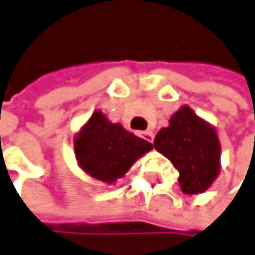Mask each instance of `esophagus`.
<instances>
[{
	"instance_id": "obj_1",
	"label": "esophagus",
	"mask_w": 255,
	"mask_h": 255,
	"mask_svg": "<svg viewBox=\"0 0 255 255\" xmlns=\"http://www.w3.org/2000/svg\"><path fill=\"white\" fill-rule=\"evenodd\" d=\"M140 134H142V137H143V139H146V140H148V142H153V139H154V133H153L151 130L142 131Z\"/></svg>"
}]
</instances>
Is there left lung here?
I'll return each mask as SVG.
<instances>
[{
  "mask_svg": "<svg viewBox=\"0 0 255 255\" xmlns=\"http://www.w3.org/2000/svg\"><path fill=\"white\" fill-rule=\"evenodd\" d=\"M153 145L173 162L180 190L188 196L205 193L220 173L219 134L188 105H182L170 118L168 127L159 130Z\"/></svg>",
  "mask_w": 255,
  "mask_h": 255,
  "instance_id": "left-lung-1",
  "label": "left lung"
}]
</instances>
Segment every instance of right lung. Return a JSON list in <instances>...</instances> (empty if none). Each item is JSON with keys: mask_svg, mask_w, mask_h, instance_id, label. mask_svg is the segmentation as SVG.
Here are the masks:
<instances>
[{"mask_svg": "<svg viewBox=\"0 0 255 255\" xmlns=\"http://www.w3.org/2000/svg\"><path fill=\"white\" fill-rule=\"evenodd\" d=\"M153 145L113 124L101 110H95L73 137L78 166L98 183L113 185Z\"/></svg>", "mask_w": 255, "mask_h": 255, "instance_id": "add662e5", "label": "right lung"}]
</instances>
